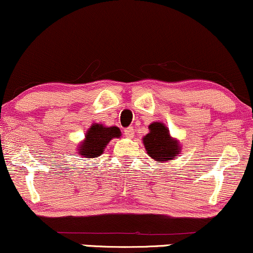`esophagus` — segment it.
<instances>
[{
    "instance_id": "1",
    "label": "esophagus",
    "mask_w": 253,
    "mask_h": 253,
    "mask_svg": "<svg viewBox=\"0 0 253 253\" xmlns=\"http://www.w3.org/2000/svg\"><path fill=\"white\" fill-rule=\"evenodd\" d=\"M133 133H134V131L132 127H126V129L124 130V134H126V138H132Z\"/></svg>"
}]
</instances>
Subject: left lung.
<instances>
[{"mask_svg": "<svg viewBox=\"0 0 253 253\" xmlns=\"http://www.w3.org/2000/svg\"><path fill=\"white\" fill-rule=\"evenodd\" d=\"M142 140L147 156L160 164L174 160L181 153V144L170 136L169 127L162 122L151 123L149 133Z\"/></svg>", "mask_w": 253, "mask_h": 253, "instance_id": "8db88e82", "label": "left lung"}]
</instances>
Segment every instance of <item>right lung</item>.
<instances>
[{"label":"right lung","instance_id":"1","mask_svg":"<svg viewBox=\"0 0 253 253\" xmlns=\"http://www.w3.org/2000/svg\"><path fill=\"white\" fill-rule=\"evenodd\" d=\"M122 132L117 126H106L93 123L88 127L84 139L79 144L78 155L84 158H97L103 153L111 139L120 138Z\"/></svg>","mask_w":253,"mask_h":253}]
</instances>
